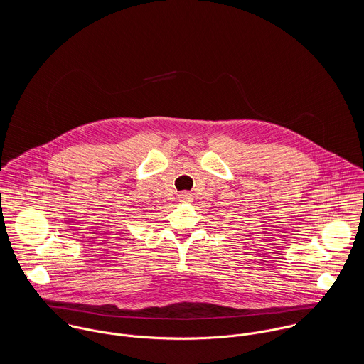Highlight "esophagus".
Instances as JSON below:
<instances>
[{"label":"esophagus","mask_w":364,"mask_h":364,"mask_svg":"<svg viewBox=\"0 0 364 364\" xmlns=\"http://www.w3.org/2000/svg\"><path fill=\"white\" fill-rule=\"evenodd\" d=\"M179 199H181V202H192V195L188 192H182L179 195Z\"/></svg>","instance_id":"obj_1"}]
</instances>
